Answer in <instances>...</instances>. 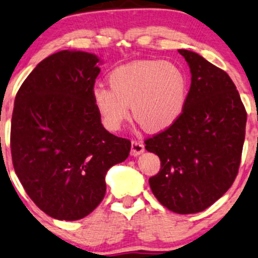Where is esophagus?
I'll return each mask as SVG.
<instances>
[{"instance_id": "34e87169", "label": "esophagus", "mask_w": 258, "mask_h": 258, "mask_svg": "<svg viewBox=\"0 0 258 258\" xmlns=\"http://www.w3.org/2000/svg\"><path fill=\"white\" fill-rule=\"evenodd\" d=\"M144 151H145V146H144V144L142 142H139V140H132L131 154L133 157L139 156V154H142Z\"/></svg>"}]
</instances>
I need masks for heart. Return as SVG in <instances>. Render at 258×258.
Returning <instances> with one entry per match:
<instances>
[{"label": "heart", "instance_id": "obj_1", "mask_svg": "<svg viewBox=\"0 0 258 258\" xmlns=\"http://www.w3.org/2000/svg\"><path fill=\"white\" fill-rule=\"evenodd\" d=\"M109 87L93 88V101L102 123L118 131L130 115L147 132H161L179 119L186 104L188 81L176 64L139 60L122 64L108 75Z\"/></svg>", "mask_w": 258, "mask_h": 258}]
</instances>
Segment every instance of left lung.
I'll return each mask as SVG.
<instances>
[{"label": "left lung", "mask_w": 258, "mask_h": 258, "mask_svg": "<svg viewBox=\"0 0 258 258\" xmlns=\"http://www.w3.org/2000/svg\"><path fill=\"white\" fill-rule=\"evenodd\" d=\"M191 86L179 119L151 138L145 149L160 159L149 179L161 205L180 215L201 212L231 186L245 138L246 111L224 71L191 50L179 49Z\"/></svg>", "instance_id": "1"}]
</instances>
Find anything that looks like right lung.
<instances>
[{"label": "right lung", "instance_id": "add662e5", "mask_svg": "<svg viewBox=\"0 0 258 258\" xmlns=\"http://www.w3.org/2000/svg\"><path fill=\"white\" fill-rule=\"evenodd\" d=\"M99 59L61 50L41 61L20 87L10 130L14 170L36 207L60 221L91 214L105 176L128 157L131 142L108 131L93 101Z\"/></svg>", "mask_w": 258, "mask_h": 258}]
</instances>
